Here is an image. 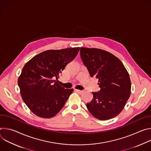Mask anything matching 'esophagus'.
<instances>
[{"mask_svg":"<svg viewBox=\"0 0 151 151\" xmlns=\"http://www.w3.org/2000/svg\"><path fill=\"white\" fill-rule=\"evenodd\" d=\"M75 91L78 93L79 94H82L83 93V91H81V90H75Z\"/></svg>","mask_w":151,"mask_h":151,"instance_id":"1","label":"esophagus"}]
</instances>
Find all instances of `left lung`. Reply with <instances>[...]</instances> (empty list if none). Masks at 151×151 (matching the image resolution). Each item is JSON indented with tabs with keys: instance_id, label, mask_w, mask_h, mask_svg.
Segmentation results:
<instances>
[{
	"instance_id": "left-lung-1",
	"label": "left lung",
	"mask_w": 151,
	"mask_h": 151,
	"mask_svg": "<svg viewBox=\"0 0 151 151\" xmlns=\"http://www.w3.org/2000/svg\"><path fill=\"white\" fill-rule=\"evenodd\" d=\"M81 57L91 77L99 79V92H93L87 104L89 112L98 119H112L123 110L131 94V80L121 60L106 51L81 48Z\"/></svg>"
}]
</instances>
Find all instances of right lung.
Segmentation results:
<instances>
[{
	"label": "right lung",
	"instance_id": "obj_1",
	"mask_svg": "<svg viewBox=\"0 0 151 151\" xmlns=\"http://www.w3.org/2000/svg\"><path fill=\"white\" fill-rule=\"evenodd\" d=\"M79 47L47 50L30 60L18 79L24 102L36 116L50 118L64 106L73 89L57 82L60 74L78 54Z\"/></svg>",
	"mask_w": 151,
	"mask_h": 151
}]
</instances>
